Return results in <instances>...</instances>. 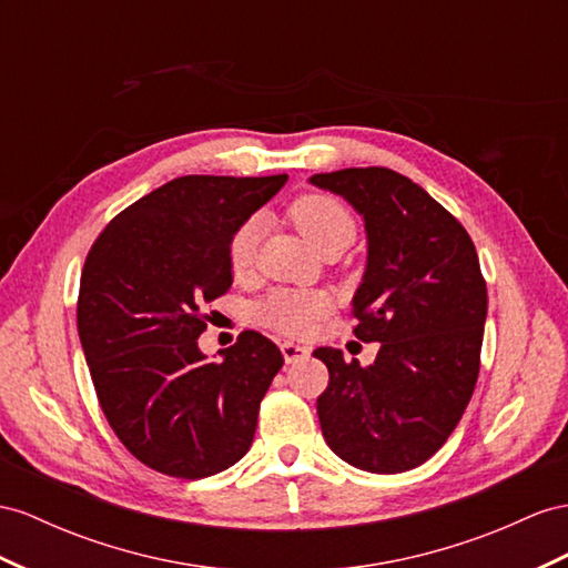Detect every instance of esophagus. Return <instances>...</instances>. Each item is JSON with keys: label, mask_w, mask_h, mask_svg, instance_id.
Segmentation results:
<instances>
[{"label": "esophagus", "mask_w": 568, "mask_h": 568, "mask_svg": "<svg viewBox=\"0 0 568 568\" xmlns=\"http://www.w3.org/2000/svg\"><path fill=\"white\" fill-rule=\"evenodd\" d=\"M283 355H285V362H290V365H293V362H302V359H307L310 357V347L307 345H300V343H290V341H285L283 345Z\"/></svg>", "instance_id": "esophagus-1"}]
</instances>
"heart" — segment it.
<instances>
[{
    "label": "heart",
    "instance_id": "b5f03b06",
    "mask_svg": "<svg viewBox=\"0 0 568 568\" xmlns=\"http://www.w3.org/2000/svg\"><path fill=\"white\" fill-rule=\"evenodd\" d=\"M290 221L300 230V235L310 242L318 254L326 250H347L355 242L357 225L351 209L336 196L324 192H310L297 196L287 209ZM258 242V223H242L227 242V264L230 271L244 278L254 266ZM331 310V300L312 290H275L273 295L258 307V318L266 326L285 336H304L310 333L318 318H324Z\"/></svg>",
    "mask_w": 568,
    "mask_h": 568
}]
</instances>
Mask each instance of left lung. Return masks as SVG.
Instances as JSON below:
<instances>
[{"label":"left lung","mask_w":568,"mask_h":568,"mask_svg":"<svg viewBox=\"0 0 568 568\" xmlns=\"http://www.w3.org/2000/svg\"><path fill=\"white\" fill-rule=\"evenodd\" d=\"M312 182L365 215L367 273L353 300L374 365L316 347L328 386L316 398L324 439L355 468L394 475L439 450L468 408L479 374L487 283L456 215L388 168H347Z\"/></svg>","instance_id":"left-lung-1"}]
</instances>
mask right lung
Masks as SVG:
<instances>
[{"label":"right lung","mask_w":568,"mask_h":568,"mask_svg":"<svg viewBox=\"0 0 568 568\" xmlns=\"http://www.w3.org/2000/svg\"><path fill=\"white\" fill-rule=\"evenodd\" d=\"M285 174H186L114 215L85 256L77 324L95 396L124 448L151 470L201 479L252 446L281 347L242 331L209 362L206 304L232 285L227 242Z\"/></svg>","instance_id":"obj_1"}]
</instances>
